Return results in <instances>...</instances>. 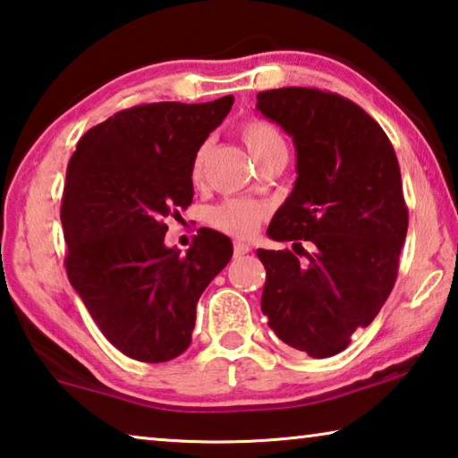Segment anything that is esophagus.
I'll return each mask as SVG.
<instances>
[{"mask_svg": "<svg viewBox=\"0 0 458 458\" xmlns=\"http://www.w3.org/2000/svg\"><path fill=\"white\" fill-rule=\"evenodd\" d=\"M250 252V246L246 242H234V257H242V255H249Z\"/></svg>", "mask_w": 458, "mask_h": 458, "instance_id": "1", "label": "esophagus"}]
</instances>
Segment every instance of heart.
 Returning a JSON list of instances; mask_svg holds the SVG:
<instances>
[{
    "label": "heart",
    "instance_id": "obj_1",
    "mask_svg": "<svg viewBox=\"0 0 458 458\" xmlns=\"http://www.w3.org/2000/svg\"><path fill=\"white\" fill-rule=\"evenodd\" d=\"M238 134H241L244 147L249 148L250 157L255 158L257 163L265 161L267 157H271L273 152L285 150V140H283L281 132L277 126L271 124L263 118H250L246 120L238 128ZM209 155V142H203L201 147L195 150L193 161H191V181L193 183H199L203 177V169H206V161ZM267 214V208L263 203L249 201V199H230L224 201L222 206L212 209V220L217 230L226 232L232 236H250L252 232L257 230L259 222L263 220Z\"/></svg>",
    "mask_w": 458,
    "mask_h": 458
}]
</instances>
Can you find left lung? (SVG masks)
I'll use <instances>...</instances> for the list:
<instances>
[{
  "instance_id": "left-lung-1",
  "label": "left lung",
  "mask_w": 458,
  "mask_h": 458,
  "mask_svg": "<svg viewBox=\"0 0 458 458\" xmlns=\"http://www.w3.org/2000/svg\"><path fill=\"white\" fill-rule=\"evenodd\" d=\"M257 110L297 152L293 191L267 230L293 250H257L267 271L260 310L285 344L334 357L375 320L397 277L408 208L395 150L371 115L336 93L281 87L260 91Z\"/></svg>"
}]
</instances>
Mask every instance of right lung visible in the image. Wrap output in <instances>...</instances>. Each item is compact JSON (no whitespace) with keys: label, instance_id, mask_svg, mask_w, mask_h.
I'll return each mask as SVG.
<instances>
[{"label":"right lung","instance_id":"add662e5","mask_svg":"<svg viewBox=\"0 0 458 458\" xmlns=\"http://www.w3.org/2000/svg\"><path fill=\"white\" fill-rule=\"evenodd\" d=\"M234 98L136 106L87 130L67 166L61 222L69 281L104 336L142 362L191 344L195 308L232 259L203 228L191 249L165 244V220L193 199L191 161Z\"/></svg>","mask_w":458,"mask_h":458}]
</instances>
